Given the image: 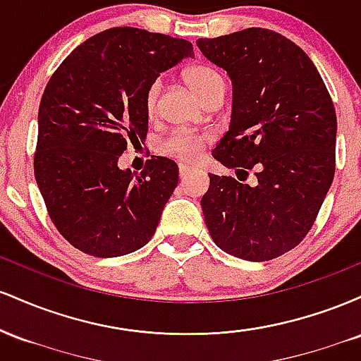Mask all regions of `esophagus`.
Segmentation results:
<instances>
[{"mask_svg":"<svg viewBox=\"0 0 361 361\" xmlns=\"http://www.w3.org/2000/svg\"><path fill=\"white\" fill-rule=\"evenodd\" d=\"M178 169H180V178H181V180H185V178L193 171V169L190 168V166H186V164H180V168H178Z\"/></svg>","mask_w":361,"mask_h":361,"instance_id":"esophagus-1","label":"esophagus"}]
</instances>
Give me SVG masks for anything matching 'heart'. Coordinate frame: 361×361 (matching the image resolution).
Listing matches in <instances>:
<instances>
[{
	"instance_id": "b5f03b06",
	"label": "heart",
	"mask_w": 361,
	"mask_h": 361,
	"mask_svg": "<svg viewBox=\"0 0 361 361\" xmlns=\"http://www.w3.org/2000/svg\"><path fill=\"white\" fill-rule=\"evenodd\" d=\"M186 81L192 86L195 93L204 100L205 94L217 85H222V78L215 69L209 66H193L185 74ZM161 81L156 80L151 82L144 97V106H146L147 115H154L157 110V100H159ZM207 137L205 135L193 134L188 130H176L161 142V152L164 156L173 157V159L181 161V163H197L204 154Z\"/></svg>"
}]
</instances>
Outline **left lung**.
I'll use <instances>...</instances> for the list:
<instances>
[{
	"mask_svg": "<svg viewBox=\"0 0 361 361\" xmlns=\"http://www.w3.org/2000/svg\"><path fill=\"white\" fill-rule=\"evenodd\" d=\"M197 45L233 80L231 126L212 156L235 169L238 180L209 175L202 197L207 229L238 258H279L307 235L333 183V100L307 54L268 28L198 39ZM251 169L255 185L243 183Z\"/></svg>",
	"mask_w": 361,
	"mask_h": 361,
	"instance_id": "1",
	"label": "left lung"
}]
</instances>
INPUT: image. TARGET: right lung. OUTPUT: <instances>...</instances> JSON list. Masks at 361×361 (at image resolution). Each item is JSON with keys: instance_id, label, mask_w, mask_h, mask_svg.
<instances>
[{"instance_id": "right-lung-1", "label": "right lung", "mask_w": 361, "mask_h": 361, "mask_svg": "<svg viewBox=\"0 0 361 361\" xmlns=\"http://www.w3.org/2000/svg\"><path fill=\"white\" fill-rule=\"evenodd\" d=\"M192 56L188 40L115 27L78 45L49 80L34 171L49 217L76 250L115 258L154 235L176 163L151 156L135 175L118 168V156L146 139L151 82Z\"/></svg>"}]
</instances>
